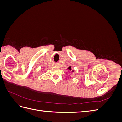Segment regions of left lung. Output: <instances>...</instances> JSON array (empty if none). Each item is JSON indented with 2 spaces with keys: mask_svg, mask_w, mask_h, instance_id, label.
I'll use <instances>...</instances> for the list:
<instances>
[{
  "mask_svg": "<svg viewBox=\"0 0 122 122\" xmlns=\"http://www.w3.org/2000/svg\"><path fill=\"white\" fill-rule=\"evenodd\" d=\"M68 69H69L70 70H71V67H69L68 68Z\"/></svg>",
  "mask_w": 122,
  "mask_h": 122,
  "instance_id": "left-lung-1",
  "label": "left lung"
}]
</instances>
